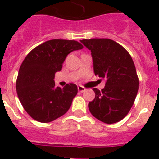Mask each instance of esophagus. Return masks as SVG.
Returning <instances> with one entry per match:
<instances>
[{
	"instance_id": "obj_1",
	"label": "esophagus",
	"mask_w": 159,
	"mask_h": 159,
	"mask_svg": "<svg viewBox=\"0 0 159 159\" xmlns=\"http://www.w3.org/2000/svg\"><path fill=\"white\" fill-rule=\"evenodd\" d=\"M77 89H78V91H79V92H83V91H85V89H85L84 87L79 85V86L77 87Z\"/></svg>"
}]
</instances>
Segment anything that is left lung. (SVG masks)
<instances>
[{
    "mask_svg": "<svg viewBox=\"0 0 159 159\" xmlns=\"http://www.w3.org/2000/svg\"><path fill=\"white\" fill-rule=\"evenodd\" d=\"M91 51L93 71L106 79L103 89H93L95 98L89 103L93 117L108 124L126 117L139 89V79L130 54L117 42L107 38L81 40Z\"/></svg>",
    "mask_w": 159,
    "mask_h": 159,
    "instance_id": "8db88e82",
    "label": "left lung"
}]
</instances>
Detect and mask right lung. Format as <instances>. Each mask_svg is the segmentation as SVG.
<instances>
[{
  "label": "right lung",
  "mask_w": 159,
  "mask_h": 159,
  "mask_svg": "<svg viewBox=\"0 0 159 159\" xmlns=\"http://www.w3.org/2000/svg\"><path fill=\"white\" fill-rule=\"evenodd\" d=\"M83 48L73 40H50L31 50L24 59L16 89L24 109L33 119L49 123L69 110L77 86L69 83L64 88L55 87L53 79L62 69L66 56Z\"/></svg>",
  "instance_id": "right-lung-1"
}]
</instances>
